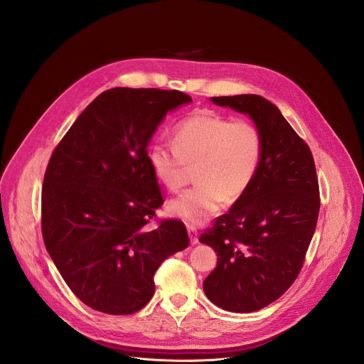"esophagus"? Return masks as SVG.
Segmentation results:
<instances>
[{"mask_svg":"<svg viewBox=\"0 0 364 364\" xmlns=\"http://www.w3.org/2000/svg\"><path fill=\"white\" fill-rule=\"evenodd\" d=\"M187 230H188V236H190L191 245H197L198 243V232H197V229L193 225H188Z\"/></svg>","mask_w":364,"mask_h":364,"instance_id":"esophagus-1","label":"esophagus"}]
</instances>
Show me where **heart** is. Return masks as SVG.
Returning a JSON list of instances; mask_svg holds the SVG:
<instances>
[{
	"label": "heart",
	"mask_w": 364,
	"mask_h": 364,
	"mask_svg": "<svg viewBox=\"0 0 364 364\" xmlns=\"http://www.w3.org/2000/svg\"><path fill=\"white\" fill-rule=\"evenodd\" d=\"M174 146L157 142L148 149V163L170 191L187 180L196 166V184L168 204V212L200 225L215 215L225 200L236 201L253 183L264 155V136L252 121H230L212 112H196L173 129Z\"/></svg>",
	"instance_id": "obj_1"
}]
</instances>
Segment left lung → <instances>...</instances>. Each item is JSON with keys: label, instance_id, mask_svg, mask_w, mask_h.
Masks as SVG:
<instances>
[{"label": "left lung", "instance_id": "left-lung-1", "mask_svg": "<svg viewBox=\"0 0 364 364\" xmlns=\"http://www.w3.org/2000/svg\"><path fill=\"white\" fill-rule=\"evenodd\" d=\"M212 102L249 115L264 136L253 183L200 236L218 253L216 268L203 282L207 298L232 313H252L277 301L302 268L320 212L316 164L306 142L265 97Z\"/></svg>", "mask_w": 364, "mask_h": 364}]
</instances>
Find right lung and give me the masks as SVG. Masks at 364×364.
Returning <instances> with one entry per match:
<instances>
[{"label": "right lung", "mask_w": 364, "mask_h": 364, "mask_svg": "<svg viewBox=\"0 0 364 364\" xmlns=\"http://www.w3.org/2000/svg\"><path fill=\"white\" fill-rule=\"evenodd\" d=\"M180 90L115 87L79 115L51 154L41 190L46 249L72 292L112 316L144 308L154 274L190 243L176 219L148 225L163 205L148 142Z\"/></svg>", "instance_id": "1"}]
</instances>
